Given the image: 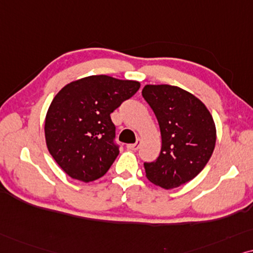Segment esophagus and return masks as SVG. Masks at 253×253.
<instances>
[{"label":"esophagus","instance_id":"34e87169","mask_svg":"<svg viewBox=\"0 0 253 253\" xmlns=\"http://www.w3.org/2000/svg\"><path fill=\"white\" fill-rule=\"evenodd\" d=\"M140 144H141V140L137 139L135 143L127 144V149H129V150H137L140 148Z\"/></svg>","mask_w":253,"mask_h":253}]
</instances>
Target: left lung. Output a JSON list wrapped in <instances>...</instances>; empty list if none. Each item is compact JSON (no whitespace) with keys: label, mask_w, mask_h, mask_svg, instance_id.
Returning <instances> with one entry per match:
<instances>
[{"label":"left lung","mask_w":253,"mask_h":253,"mask_svg":"<svg viewBox=\"0 0 253 253\" xmlns=\"http://www.w3.org/2000/svg\"><path fill=\"white\" fill-rule=\"evenodd\" d=\"M142 96L157 118L161 154L144 163L146 177L166 190L199 174L213 154L216 128L206 105L191 92L169 84H147Z\"/></svg>","instance_id":"1"}]
</instances>
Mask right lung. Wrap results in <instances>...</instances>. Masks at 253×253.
<instances>
[{
	"mask_svg": "<svg viewBox=\"0 0 253 253\" xmlns=\"http://www.w3.org/2000/svg\"><path fill=\"white\" fill-rule=\"evenodd\" d=\"M140 87V82L92 75L73 81L54 97L45 118L49 154L73 179L103 177L119 155L110 114Z\"/></svg>",
	"mask_w": 253,
	"mask_h": 253,
	"instance_id": "right-lung-1",
	"label": "right lung"
}]
</instances>
